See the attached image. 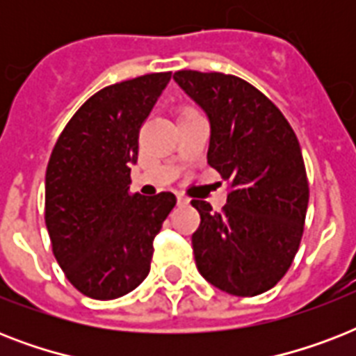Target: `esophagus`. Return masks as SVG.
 <instances>
[{
	"label": "esophagus",
	"instance_id": "obj_1",
	"mask_svg": "<svg viewBox=\"0 0 356 356\" xmlns=\"http://www.w3.org/2000/svg\"><path fill=\"white\" fill-rule=\"evenodd\" d=\"M188 203H190V200H188V197H184V195H181V194L177 195V205L184 207V205H188Z\"/></svg>",
	"mask_w": 356,
	"mask_h": 356
}]
</instances>
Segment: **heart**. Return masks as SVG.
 Returning a JSON list of instances; mask_svg holds the SVG:
<instances>
[{"label":"heart","instance_id":"b5f03b06","mask_svg":"<svg viewBox=\"0 0 356 356\" xmlns=\"http://www.w3.org/2000/svg\"><path fill=\"white\" fill-rule=\"evenodd\" d=\"M188 111H194V108H184L183 113H188Z\"/></svg>","mask_w":356,"mask_h":356}]
</instances>
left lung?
<instances>
[{"mask_svg":"<svg viewBox=\"0 0 356 356\" xmlns=\"http://www.w3.org/2000/svg\"><path fill=\"white\" fill-rule=\"evenodd\" d=\"M173 79L211 122L207 162L229 184L227 205L212 212L194 200L195 266L223 292L251 298L281 281L299 249L309 181L298 136L282 113L248 81L181 70Z\"/></svg>","mask_w":356,"mask_h":356,"instance_id":"8db88e82","label":"left lung"}]
</instances>
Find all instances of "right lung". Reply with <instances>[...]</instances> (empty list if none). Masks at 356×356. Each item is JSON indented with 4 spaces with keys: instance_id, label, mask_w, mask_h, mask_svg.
Masks as SVG:
<instances>
[{
    "instance_id": "add662e5",
    "label": "right lung",
    "mask_w": 356,
    "mask_h": 356,
    "mask_svg": "<svg viewBox=\"0 0 356 356\" xmlns=\"http://www.w3.org/2000/svg\"><path fill=\"white\" fill-rule=\"evenodd\" d=\"M172 72L103 88L74 114L46 170V227L64 275L92 299H116L151 268L153 240L177 200L131 194L138 133Z\"/></svg>"
}]
</instances>
